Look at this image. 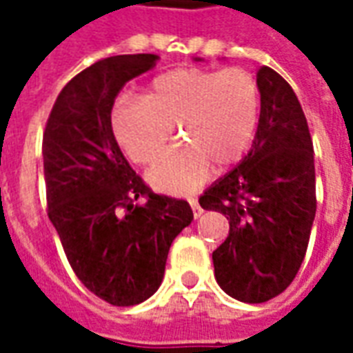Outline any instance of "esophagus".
<instances>
[{
    "instance_id": "34e87169",
    "label": "esophagus",
    "mask_w": 353,
    "mask_h": 353,
    "mask_svg": "<svg viewBox=\"0 0 353 353\" xmlns=\"http://www.w3.org/2000/svg\"><path fill=\"white\" fill-rule=\"evenodd\" d=\"M189 204H191V208H192V215H194V219H199L200 215H202V208H200L199 200L191 199L189 200Z\"/></svg>"
}]
</instances>
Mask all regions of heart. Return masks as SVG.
<instances>
[{
	"label": "heart",
	"mask_w": 353,
	"mask_h": 353,
	"mask_svg": "<svg viewBox=\"0 0 353 353\" xmlns=\"http://www.w3.org/2000/svg\"><path fill=\"white\" fill-rule=\"evenodd\" d=\"M259 87L240 68H179L151 81L141 98H121L111 111V126L128 159L151 164L176 128L181 144L149 170V183L161 191L191 192L212 164L238 162L259 123Z\"/></svg>",
	"instance_id": "b5f03b06"
}]
</instances>
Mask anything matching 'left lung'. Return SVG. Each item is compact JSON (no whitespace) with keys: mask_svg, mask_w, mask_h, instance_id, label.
<instances>
[{"mask_svg":"<svg viewBox=\"0 0 353 353\" xmlns=\"http://www.w3.org/2000/svg\"><path fill=\"white\" fill-rule=\"evenodd\" d=\"M257 87L261 115L250 153L199 199L229 219V236L212 253L215 280L252 304L288 289L316 217L314 145L303 108L272 68L257 72Z\"/></svg>","mask_w":353,"mask_h":353,"instance_id":"left-lung-1","label":"left lung"}]
</instances>
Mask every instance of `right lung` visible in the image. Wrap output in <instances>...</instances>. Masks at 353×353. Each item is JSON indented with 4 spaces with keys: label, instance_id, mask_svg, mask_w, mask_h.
Listing matches in <instances>:
<instances>
[{
    "label": "right lung",
    "instance_id": "1",
    "mask_svg": "<svg viewBox=\"0 0 353 353\" xmlns=\"http://www.w3.org/2000/svg\"><path fill=\"white\" fill-rule=\"evenodd\" d=\"M157 60L121 54L83 70L58 94L43 134L50 223L75 276L113 306L143 303L161 288L170 245L192 221L187 200L143 183L111 128L117 94Z\"/></svg>",
    "mask_w": 353,
    "mask_h": 353
}]
</instances>
